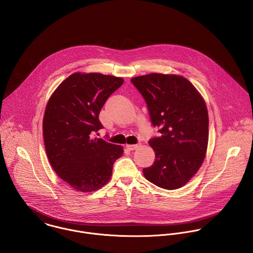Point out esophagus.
I'll use <instances>...</instances> for the list:
<instances>
[{
	"mask_svg": "<svg viewBox=\"0 0 253 253\" xmlns=\"http://www.w3.org/2000/svg\"><path fill=\"white\" fill-rule=\"evenodd\" d=\"M138 147H139L138 144H137V145H126V148H127L129 151H134V150L138 149Z\"/></svg>",
	"mask_w": 253,
	"mask_h": 253,
	"instance_id": "1",
	"label": "esophagus"
}]
</instances>
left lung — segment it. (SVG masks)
I'll return each mask as SVG.
<instances>
[{
	"instance_id": "8db88e82",
	"label": "left lung",
	"mask_w": 253,
	"mask_h": 253,
	"mask_svg": "<svg viewBox=\"0 0 253 253\" xmlns=\"http://www.w3.org/2000/svg\"><path fill=\"white\" fill-rule=\"evenodd\" d=\"M148 105L159 137L149 144L155 161L143 173L165 190L186 185L198 172L208 143V113L202 96L186 78L152 73L131 79Z\"/></svg>"
}]
</instances>
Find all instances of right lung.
<instances>
[{
    "label": "right lung",
    "mask_w": 253,
    "mask_h": 253,
    "mask_svg": "<svg viewBox=\"0 0 253 253\" xmlns=\"http://www.w3.org/2000/svg\"><path fill=\"white\" fill-rule=\"evenodd\" d=\"M124 80L101 73H74L53 92L46 107L43 135L51 167L74 190L103 187L123 147L94 138L102 129L99 114Z\"/></svg>",
    "instance_id": "1"
}]
</instances>
